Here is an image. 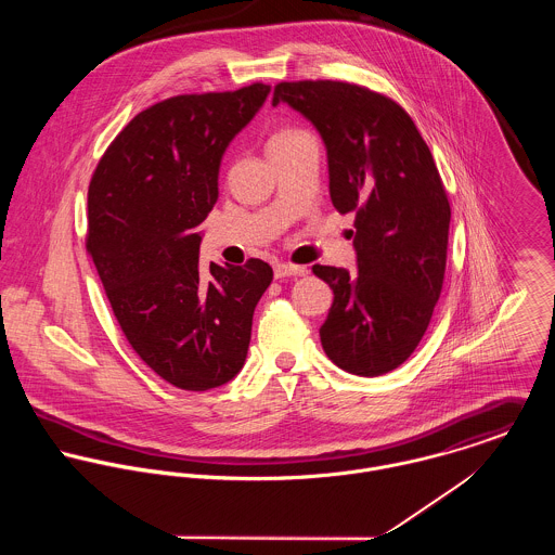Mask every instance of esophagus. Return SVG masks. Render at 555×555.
I'll return each instance as SVG.
<instances>
[{"label":"esophagus","mask_w":555,"mask_h":555,"mask_svg":"<svg viewBox=\"0 0 555 555\" xmlns=\"http://www.w3.org/2000/svg\"><path fill=\"white\" fill-rule=\"evenodd\" d=\"M273 273H275L278 280H282V278H301V275L308 273V269L306 267H297V264H288V262H278L273 267Z\"/></svg>","instance_id":"34e87169"}]
</instances>
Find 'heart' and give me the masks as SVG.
I'll use <instances>...</instances> for the list:
<instances>
[{
  "label": "heart",
  "instance_id": "heart-1",
  "mask_svg": "<svg viewBox=\"0 0 555 555\" xmlns=\"http://www.w3.org/2000/svg\"><path fill=\"white\" fill-rule=\"evenodd\" d=\"M306 132H301V130H295V128H284V130H278L271 139H269V152L271 150H280V147H286V145H291L293 141H297V139H301Z\"/></svg>",
  "mask_w": 555,
  "mask_h": 555
}]
</instances>
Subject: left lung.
<instances>
[{"mask_svg":"<svg viewBox=\"0 0 555 555\" xmlns=\"http://www.w3.org/2000/svg\"><path fill=\"white\" fill-rule=\"evenodd\" d=\"M286 102L324 141L328 194L354 214L357 273L314 264L333 291L320 326L344 372L383 376L418 346L444 282L451 205L427 143L391 98L341 80L280 82Z\"/></svg>","mask_w":555,"mask_h":555,"instance_id":"1","label":"left lung"}]
</instances>
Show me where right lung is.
I'll return each instance as SVG.
<instances>
[{
  "label": "right lung",
  "mask_w": 555,
  "mask_h": 555,
  "mask_svg": "<svg viewBox=\"0 0 555 555\" xmlns=\"http://www.w3.org/2000/svg\"><path fill=\"white\" fill-rule=\"evenodd\" d=\"M271 87L185 93L139 113L100 159L87 194V251L134 352L177 389L209 391L241 372L273 269L198 264V224L218 201L227 147Z\"/></svg>",
  "instance_id": "obj_1"
}]
</instances>
